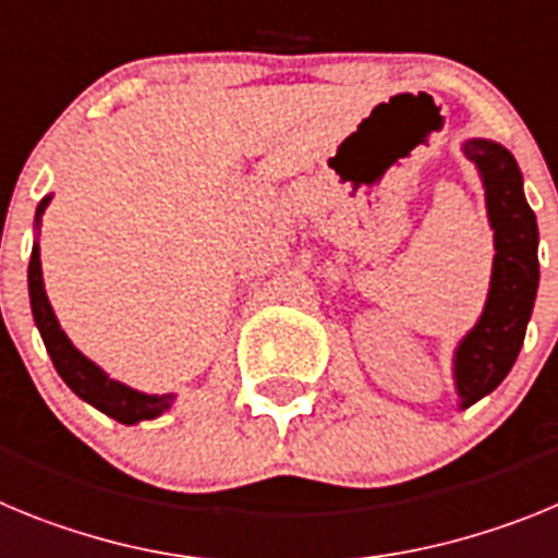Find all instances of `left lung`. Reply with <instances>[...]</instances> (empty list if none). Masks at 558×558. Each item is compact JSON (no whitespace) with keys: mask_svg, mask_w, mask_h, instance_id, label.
I'll use <instances>...</instances> for the list:
<instances>
[{"mask_svg":"<svg viewBox=\"0 0 558 558\" xmlns=\"http://www.w3.org/2000/svg\"><path fill=\"white\" fill-rule=\"evenodd\" d=\"M463 156L475 161L486 190V211L495 229V263L486 307L456 349V391L461 408L495 391L520 354L539 288V231L514 156L489 140L463 142Z\"/></svg>","mask_w":558,"mask_h":558,"instance_id":"left-lung-1","label":"left lung"}]
</instances>
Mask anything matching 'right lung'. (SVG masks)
Segmentation results:
<instances>
[{"label":"right lung","mask_w":558,"mask_h":558,"mask_svg":"<svg viewBox=\"0 0 558 558\" xmlns=\"http://www.w3.org/2000/svg\"><path fill=\"white\" fill-rule=\"evenodd\" d=\"M49 204V195L38 204L36 209V226L41 220L44 209ZM27 284H29V307H33V318H36V327L44 338V347H47L49 357H52V366L61 374V379L66 383L72 391L81 399H86L88 405H95L97 411H102L106 416L117 418L122 425H136L142 418H156L172 405V393H142L133 391V388L122 386L117 379L108 377L100 366H95L86 354L77 352L72 347V340L66 338V332L58 324L56 313H52V304L47 299V290H44V276H41V256H38V243H33V254H29V268H27Z\"/></svg>","instance_id":"obj_1"}]
</instances>
